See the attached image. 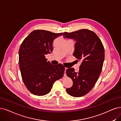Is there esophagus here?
I'll use <instances>...</instances> for the list:
<instances>
[{
  "label": "esophagus",
  "mask_w": 121,
  "mask_h": 121,
  "mask_svg": "<svg viewBox=\"0 0 121 121\" xmlns=\"http://www.w3.org/2000/svg\"><path fill=\"white\" fill-rule=\"evenodd\" d=\"M67 68H65V71H64V77H66V70H67Z\"/></svg>",
  "instance_id": "34e87169"
}]
</instances>
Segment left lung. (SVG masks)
Returning <instances> with one entry per match:
<instances>
[{
    "mask_svg": "<svg viewBox=\"0 0 121 121\" xmlns=\"http://www.w3.org/2000/svg\"><path fill=\"white\" fill-rule=\"evenodd\" d=\"M63 37L76 41L73 55L81 62L78 72L73 68L66 70L67 75L73 81L66 92L73 97H82L91 90L99 77L105 58L104 46L96 33L88 29L65 32Z\"/></svg>",
    "mask_w": 121,
    "mask_h": 121,
    "instance_id": "left-lung-1",
    "label": "left lung"
}]
</instances>
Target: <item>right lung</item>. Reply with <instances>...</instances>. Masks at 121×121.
I'll list each match as a JSON object with an SVG mask.
<instances>
[{
  "label": "right lung",
  "mask_w": 121,
  "mask_h": 121,
  "mask_svg": "<svg viewBox=\"0 0 121 121\" xmlns=\"http://www.w3.org/2000/svg\"><path fill=\"white\" fill-rule=\"evenodd\" d=\"M63 33L43 30L31 32L19 50V65L23 81L33 94L43 96L50 92L54 83L64 75L61 64L52 65L45 55L53 51V42Z\"/></svg>",
  "instance_id": "add662e5"
}]
</instances>
